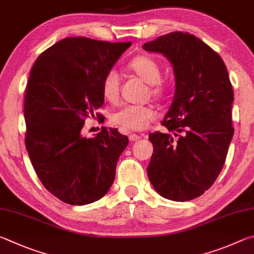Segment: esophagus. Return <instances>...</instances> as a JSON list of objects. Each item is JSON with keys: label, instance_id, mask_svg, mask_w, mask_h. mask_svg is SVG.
Returning a JSON list of instances; mask_svg holds the SVG:
<instances>
[{"label": "esophagus", "instance_id": "esophagus-1", "mask_svg": "<svg viewBox=\"0 0 254 254\" xmlns=\"http://www.w3.org/2000/svg\"><path fill=\"white\" fill-rule=\"evenodd\" d=\"M128 137H129V140H131V141H136V140H138V139L141 138L140 136L136 135V134H130Z\"/></svg>", "mask_w": 254, "mask_h": 254}]
</instances>
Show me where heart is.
<instances>
[{
    "mask_svg": "<svg viewBox=\"0 0 254 254\" xmlns=\"http://www.w3.org/2000/svg\"><path fill=\"white\" fill-rule=\"evenodd\" d=\"M128 69L141 80L148 83V93L159 99L166 92V83L162 79V68L159 62L147 55L138 56L129 61ZM120 91V79L115 70H109L101 80V92L105 99L115 102ZM156 118V113L152 106L128 105L115 111L111 122L115 126L125 131H140L147 128L149 123Z\"/></svg>",
    "mask_w": 254,
    "mask_h": 254,
    "instance_id": "heart-1",
    "label": "heart"
}]
</instances>
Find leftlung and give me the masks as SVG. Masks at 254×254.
<instances>
[{
    "mask_svg": "<svg viewBox=\"0 0 254 254\" xmlns=\"http://www.w3.org/2000/svg\"><path fill=\"white\" fill-rule=\"evenodd\" d=\"M143 49L163 53L174 65L176 80L174 99L162 122L168 132L148 136L154 146L148 179L161 196L190 201L214 183L233 137L228 70L219 53L189 32L161 35Z\"/></svg>",
    "mask_w": 254,
    "mask_h": 254,
    "instance_id": "8db88e82",
    "label": "left lung"
}]
</instances>
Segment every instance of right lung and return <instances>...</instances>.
Returning <instances> with one entry per match:
<instances>
[{
    "label": "right lung",
    "instance_id": "obj_1",
    "mask_svg": "<svg viewBox=\"0 0 254 254\" xmlns=\"http://www.w3.org/2000/svg\"><path fill=\"white\" fill-rule=\"evenodd\" d=\"M131 42L86 37L61 40L40 55L24 91L25 147L44 188L60 201L84 205L114 183L116 165L128 145L117 128L81 136L84 120L100 117L101 80Z\"/></svg>",
    "mask_w": 254,
    "mask_h": 254
}]
</instances>
